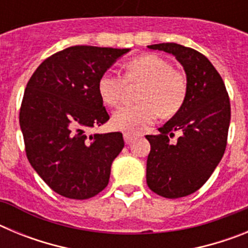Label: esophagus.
Listing matches in <instances>:
<instances>
[{
	"instance_id": "obj_1",
	"label": "esophagus",
	"mask_w": 248,
	"mask_h": 248,
	"mask_svg": "<svg viewBox=\"0 0 248 248\" xmlns=\"http://www.w3.org/2000/svg\"><path fill=\"white\" fill-rule=\"evenodd\" d=\"M138 137H140V134L139 133H134V131H126V133H124V140H125L126 144H130Z\"/></svg>"
}]
</instances>
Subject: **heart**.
<instances>
[{
  "instance_id": "1",
  "label": "heart",
  "mask_w": 248,
  "mask_h": 248,
  "mask_svg": "<svg viewBox=\"0 0 248 248\" xmlns=\"http://www.w3.org/2000/svg\"><path fill=\"white\" fill-rule=\"evenodd\" d=\"M137 92L139 103L125 105L111 115V125L122 131H135L154 123L157 114L171 117L183 107L187 93V80L183 72L176 71L164 57L144 54L124 65V79L105 72L98 79V93L103 103L115 107L120 103L125 83H140Z\"/></svg>"
}]
</instances>
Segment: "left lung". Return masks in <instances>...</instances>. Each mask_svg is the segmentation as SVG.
<instances>
[{
  "mask_svg": "<svg viewBox=\"0 0 248 248\" xmlns=\"http://www.w3.org/2000/svg\"><path fill=\"white\" fill-rule=\"evenodd\" d=\"M172 54L183 65L187 80L185 102L171 119L146 135L150 153L146 184L168 199L184 198L209 180L226 149L231 107L226 87L212 63L198 50L177 43L148 46ZM181 133L176 143L168 139Z\"/></svg>",
  "mask_w": 248,
  "mask_h": 248,
  "instance_id": "obj_1",
  "label": "left lung"
}]
</instances>
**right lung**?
<instances>
[{
    "label": "right lung",
    "mask_w": 248,
    "mask_h": 248,
    "mask_svg": "<svg viewBox=\"0 0 248 248\" xmlns=\"http://www.w3.org/2000/svg\"><path fill=\"white\" fill-rule=\"evenodd\" d=\"M130 48L74 46L43 61L26 87L19 125L28 161L50 189L85 200L107 187L123 134L88 135L109 120L98 79Z\"/></svg>",
    "instance_id": "right-lung-1"
}]
</instances>
